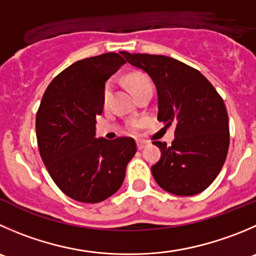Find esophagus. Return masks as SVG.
Segmentation results:
<instances>
[{
    "label": "esophagus",
    "mask_w": 256,
    "mask_h": 256,
    "mask_svg": "<svg viewBox=\"0 0 256 256\" xmlns=\"http://www.w3.org/2000/svg\"><path fill=\"white\" fill-rule=\"evenodd\" d=\"M148 145V141H138V150H142L145 146Z\"/></svg>",
    "instance_id": "34e87169"
}]
</instances>
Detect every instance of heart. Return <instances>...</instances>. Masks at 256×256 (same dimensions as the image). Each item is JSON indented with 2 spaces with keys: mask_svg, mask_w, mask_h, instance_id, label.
<instances>
[{
  "mask_svg": "<svg viewBox=\"0 0 256 256\" xmlns=\"http://www.w3.org/2000/svg\"><path fill=\"white\" fill-rule=\"evenodd\" d=\"M126 85L128 86L131 94H132L135 98L138 94L142 92L145 88H152L150 78L141 72H132L130 74V75H128V78H126ZM110 90L111 86L110 84H108V85H106L105 91H104V101L108 100V95H110ZM140 125L141 124L138 122V121H131V122L128 124V132H136V130L140 128Z\"/></svg>",
  "mask_w": 256,
  "mask_h": 256,
  "instance_id": "obj_1",
  "label": "heart"
}]
</instances>
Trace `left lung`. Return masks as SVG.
<instances>
[{
    "mask_svg": "<svg viewBox=\"0 0 256 256\" xmlns=\"http://www.w3.org/2000/svg\"><path fill=\"white\" fill-rule=\"evenodd\" d=\"M158 91V120L175 126L171 146L154 141L161 158L151 166L158 185L178 196L196 195L215 180L229 150V118L214 86L195 68L162 54H124Z\"/></svg>",
    "mask_w": 256,
    "mask_h": 256,
    "instance_id": "1",
    "label": "left lung"
}]
</instances>
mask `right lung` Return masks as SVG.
<instances>
[{
    "mask_svg": "<svg viewBox=\"0 0 256 256\" xmlns=\"http://www.w3.org/2000/svg\"><path fill=\"white\" fill-rule=\"evenodd\" d=\"M125 64L115 52L75 62L51 81L37 111L42 161L60 190L76 202L95 204L115 194L136 152L134 138H95L106 81Z\"/></svg>",
    "mask_w": 256,
    "mask_h": 256,
    "instance_id": "right-lung-1",
    "label": "right lung"
}]
</instances>
